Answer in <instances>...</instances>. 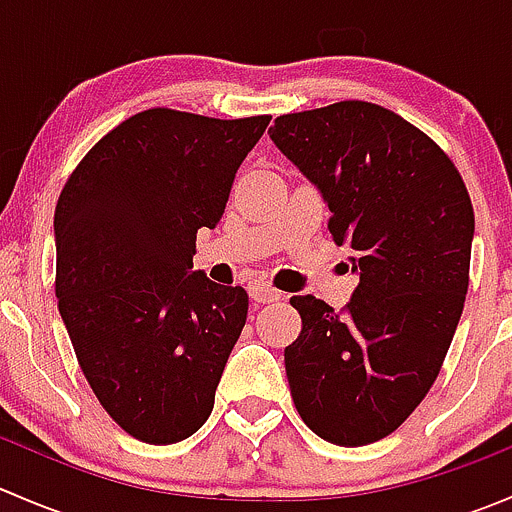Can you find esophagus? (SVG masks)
Returning <instances> with one entry per match:
<instances>
[{
  "mask_svg": "<svg viewBox=\"0 0 512 512\" xmlns=\"http://www.w3.org/2000/svg\"><path fill=\"white\" fill-rule=\"evenodd\" d=\"M247 289H250V297L255 299V302H260V304L277 302V299L282 297L280 289H275L270 285V282H262V280H255Z\"/></svg>",
  "mask_w": 512,
  "mask_h": 512,
  "instance_id": "esophagus-1",
  "label": "esophagus"
}]
</instances>
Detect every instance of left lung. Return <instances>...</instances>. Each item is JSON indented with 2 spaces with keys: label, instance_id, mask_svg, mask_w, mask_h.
Returning a JSON list of instances; mask_svg holds the SVG:
<instances>
[{
  "label": "left lung",
  "instance_id": "obj_1",
  "mask_svg": "<svg viewBox=\"0 0 512 512\" xmlns=\"http://www.w3.org/2000/svg\"><path fill=\"white\" fill-rule=\"evenodd\" d=\"M270 138L312 180L359 275L342 312L289 299L285 369L302 421L337 446L394 433L428 394L468 292L476 230L453 160L394 111L339 101L275 118Z\"/></svg>",
  "mask_w": 512,
  "mask_h": 512
}]
</instances>
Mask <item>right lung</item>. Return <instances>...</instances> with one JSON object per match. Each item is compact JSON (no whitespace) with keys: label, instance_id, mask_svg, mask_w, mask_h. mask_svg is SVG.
I'll return each mask as SVG.
<instances>
[{"label":"right lung","instance_id":"1","mask_svg":"<svg viewBox=\"0 0 512 512\" xmlns=\"http://www.w3.org/2000/svg\"><path fill=\"white\" fill-rule=\"evenodd\" d=\"M267 123L148 108L106 133L59 195L61 319L96 399L143 443L183 441L213 411L247 292L193 272L195 237L220 223Z\"/></svg>","mask_w":512,"mask_h":512}]
</instances>
